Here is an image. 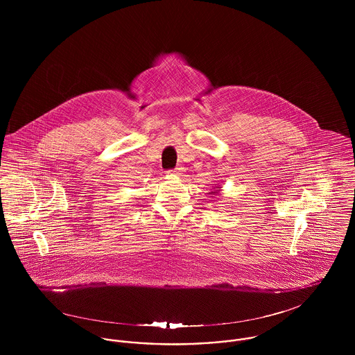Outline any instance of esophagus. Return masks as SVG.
<instances>
[{
  "mask_svg": "<svg viewBox=\"0 0 355 355\" xmlns=\"http://www.w3.org/2000/svg\"><path fill=\"white\" fill-rule=\"evenodd\" d=\"M168 175H180L182 173V168H176V169H171L166 172Z\"/></svg>",
  "mask_w": 355,
  "mask_h": 355,
  "instance_id": "esophagus-1",
  "label": "esophagus"
}]
</instances>
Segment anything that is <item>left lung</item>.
Here are the masks:
<instances>
[{"mask_svg": "<svg viewBox=\"0 0 355 355\" xmlns=\"http://www.w3.org/2000/svg\"><path fill=\"white\" fill-rule=\"evenodd\" d=\"M216 189H218V187H216ZM211 194L214 196V194H217V191H211Z\"/></svg>", "mask_w": 355, "mask_h": 355, "instance_id": "1", "label": "left lung"}]
</instances>
